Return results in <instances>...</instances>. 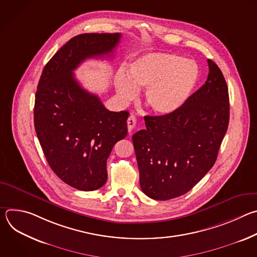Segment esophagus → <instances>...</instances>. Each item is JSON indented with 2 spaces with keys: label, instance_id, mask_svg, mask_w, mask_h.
Masks as SVG:
<instances>
[{
  "label": "esophagus",
  "instance_id": "1",
  "mask_svg": "<svg viewBox=\"0 0 257 257\" xmlns=\"http://www.w3.org/2000/svg\"><path fill=\"white\" fill-rule=\"evenodd\" d=\"M127 126H128V131L132 132V130L136 126V118L134 116H130L127 120Z\"/></svg>",
  "mask_w": 257,
  "mask_h": 257
}]
</instances>
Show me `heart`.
<instances>
[{"label": "heart", "instance_id": "b5f03b06", "mask_svg": "<svg viewBox=\"0 0 257 257\" xmlns=\"http://www.w3.org/2000/svg\"><path fill=\"white\" fill-rule=\"evenodd\" d=\"M199 71L191 60L168 53H153L135 60L129 76L120 70L115 77L118 97L133 100L138 89L144 88V103L150 111L166 116L175 113L191 95Z\"/></svg>", "mask_w": 257, "mask_h": 257}]
</instances>
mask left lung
Here are the masks:
<instances>
[{"instance_id":"obj_1","label":"left lung","mask_w":257,"mask_h":257,"mask_svg":"<svg viewBox=\"0 0 257 257\" xmlns=\"http://www.w3.org/2000/svg\"><path fill=\"white\" fill-rule=\"evenodd\" d=\"M207 63L205 83L178 111L145 116L146 128L132 136L141 190L155 200L187 193L216 161L229 125V91L221 69Z\"/></svg>"}]
</instances>
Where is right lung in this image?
<instances>
[{"label":"right lung","instance_id":"right-lung-1","mask_svg":"<svg viewBox=\"0 0 257 257\" xmlns=\"http://www.w3.org/2000/svg\"><path fill=\"white\" fill-rule=\"evenodd\" d=\"M120 39L121 33L74 36L45 66L35 93L34 127L45 157L54 173L78 190L104 185L106 160L128 133L129 113L108 111L73 71L86 59L111 57Z\"/></svg>","mask_w":257,"mask_h":257}]
</instances>
